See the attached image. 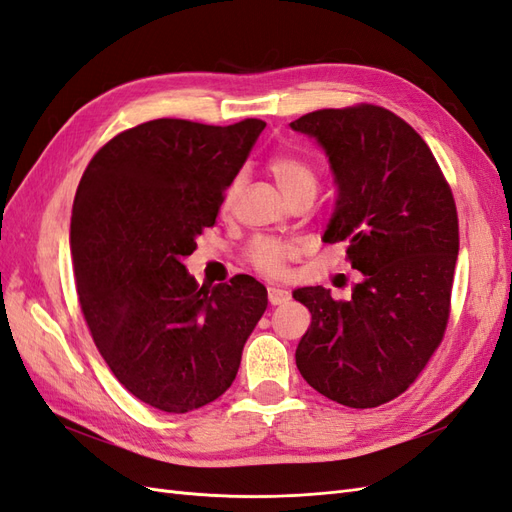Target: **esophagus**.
I'll use <instances>...</instances> for the list:
<instances>
[{
    "mask_svg": "<svg viewBox=\"0 0 512 512\" xmlns=\"http://www.w3.org/2000/svg\"><path fill=\"white\" fill-rule=\"evenodd\" d=\"M287 298H290V292L283 290V287H268L270 305H283Z\"/></svg>",
    "mask_w": 512,
    "mask_h": 512,
    "instance_id": "obj_1",
    "label": "esophagus"
}]
</instances>
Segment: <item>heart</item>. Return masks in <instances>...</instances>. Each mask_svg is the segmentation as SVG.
Masks as SVG:
<instances>
[{
  "mask_svg": "<svg viewBox=\"0 0 512 512\" xmlns=\"http://www.w3.org/2000/svg\"><path fill=\"white\" fill-rule=\"evenodd\" d=\"M270 175L277 181L279 190L283 192L285 199H292L294 194L300 192H313L316 194L318 188V175L307 162L298 160L294 155H274L270 160ZM235 192H238V183H233L227 192V203L233 201ZM294 253V248L285 242L279 240H270V238H257L251 244V251H248V257H251L253 264L264 270L268 274H279L283 270L285 259Z\"/></svg>",
  "mask_w": 512,
  "mask_h": 512,
  "instance_id": "1",
  "label": "heart"
}]
</instances>
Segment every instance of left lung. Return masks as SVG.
<instances>
[{
	"label": "left lung",
	"mask_w": 512,
	"mask_h": 512,
	"mask_svg": "<svg viewBox=\"0 0 512 512\" xmlns=\"http://www.w3.org/2000/svg\"><path fill=\"white\" fill-rule=\"evenodd\" d=\"M290 127L318 142L333 175L322 240L344 242L361 272L348 300L322 285L294 290L311 313L296 365L322 396L372 409L398 398L441 342L458 255L456 205L428 144L385 108L318 110Z\"/></svg>",
	"instance_id": "1"
}]
</instances>
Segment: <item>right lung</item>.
<instances>
[{
	"mask_svg": "<svg viewBox=\"0 0 512 512\" xmlns=\"http://www.w3.org/2000/svg\"><path fill=\"white\" fill-rule=\"evenodd\" d=\"M264 127L157 119L112 138L84 170L69 238L77 296L112 374L153 409L220 398L268 307L248 274L199 287L183 264Z\"/></svg>",
	"mask_w": 512,
	"mask_h": 512,
	"instance_id": "1",
	"label": "right lung"
}]
</instances>
